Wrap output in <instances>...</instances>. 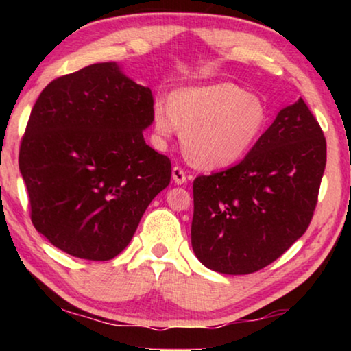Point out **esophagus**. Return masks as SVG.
Here are the masks:
<instances>
[{
  "instance_id": "esophagus-1",
  "label": "esophagus",
  "mask_w": 351,
  "mask_h": 351,
  "mask_svg": "<svg viewBox=\"0 0 351 351\" xmlns=\"http://www.w3.org/2000/svg\"><path fill=\"white\" fill-rule=\"evenodd\" d=\"M189 179H190V177L186 176V172L182 169V167H179V166L172 167V180H174L177 185L185 184V182L189 180Z\"/></svg>"
}]
</instances>
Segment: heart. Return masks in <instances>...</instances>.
<instances>
[{"mask_svg": "<svg viewBox=\"0 0 351 351\" xmlns=\"http://www.w3.org/2000/svg\"><path fill=\"white\" fill-rule=\"evenodd\" d=\"M265 102L233 83L177 89L169 102L152 107V128L158 143L182 129V148L199 167H225L241 160L267 126Z\"/></svg>", "mask_w": 351, "mask_h": 351, "instance_id": "1", "label": "heart"}]
</instances>
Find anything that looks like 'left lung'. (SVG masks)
<instances>
[{"mask_svg": "<svg viewBox=\"0 0 351 351\" xmlns=\"http://www.w3.org/2000/svg\"><path fill=\"white\" fill-rule=\"evenodd\" d=\"M324 167L323 131L299 99L280 110L241 162L195 179V256L225 275L270 265L308 228Z\"/></svg>", "mask_w": 351, "mask_h": 351, "instance_id": "1", "label": "left lung"}]
</instances>
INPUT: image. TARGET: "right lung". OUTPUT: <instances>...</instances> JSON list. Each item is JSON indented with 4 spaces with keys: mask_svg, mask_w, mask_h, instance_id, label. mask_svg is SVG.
<instances>
[{
    "mask_svg": "<svg viewBox=\"0 0 351 351\" xmlns=\"http://www.w3.org/2000/svg\"><path fill=\"white\" fill-rule=\"evenodd\" d=\"M153 95L117 62L84 66L43 89L19 169L32 222L52 246L110 261L131 243L152 199L171 182L169 158L148 147Z\"/></svg>",
    "mask_w": 351,
    "mask_h": 351,
    "instance_id": "add662e5",
    "label": "right lung"
}]
</instances>
